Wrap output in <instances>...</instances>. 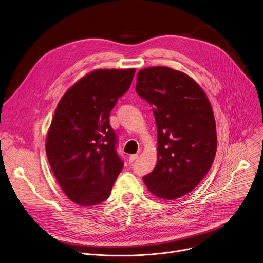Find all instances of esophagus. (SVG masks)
Wrapping results in <instances>:
<instances>
[{
  "label": "esophagus",
  "instance_id": "34e87169",
  "mask_svg": "<svg viewBox=\"0 0 263 263\" xmlns=\"http://www.w3.org/2000/svg\"><path fill=\"white\" fill-rule=\"evenodd\" d=\"M137 158H138V155H137V154L130 155V156H129V161H130V162H134Z\"/></svg>",
  "mask_w": 263,
  "mask_h": 263
}]
</instances>
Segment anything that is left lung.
<instances>
[{
	"label": "left lung",
	"mask_w": 263,
	"mask_h": 263,
	"mask_svg": "<svg viewBox=\"0 0 263 263\" xmlns=\"http://www.w3.org/2000/svg\"><path fill=\"white\" fill-rule=\"evenodd\" d=\"M135 89L153 106L158 132L157 164L142 180L160 199L180 198L203 180L216 156L210 100L189 75L163 66L141 69Z\"/></svg>",
	"instance_id": "left-lung-1"
}]
</instances>
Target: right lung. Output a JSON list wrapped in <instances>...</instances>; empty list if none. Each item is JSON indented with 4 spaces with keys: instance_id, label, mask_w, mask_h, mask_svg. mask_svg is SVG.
Masks as SVG:
<instances>
[{
    "instance_id": "1",
    "label": "right lung",
    "mask_w": 263,
    "mask_h": 263,
    "mask_svg": "<svg viewBox=\"0 0 263 263\" xmlns=\"http://www.w3.org/2000/svg\"><path fill=\"white\" fill-rule=\"evenodd\" d=\"M135 69H97L61 98L47 132L46 155L68 198L81 206L106 200L123 168L109 115Z\"/></svg>"
}]
</instances>
